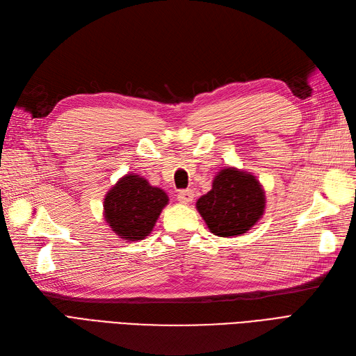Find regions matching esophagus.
Returning a JSON list of instances; mask_svg holds the SVG:
<instances>
[{
  "mask_svg": "<svg viewBox=\"0 0 356 356\" xmlns=\"http://www.w3.org/2000/svg\"><path fill=\"white\" fill-rule=\"evenodd\" d=\"M177 197L181 203H190L193 200V197H195V193H193V190H181V191H178Z\"/></svg>",
  "mask_w": 356,
  "mask_h": 356,
  "instance_id": "esophagus-1",
  "label": "esophagus"
}]
</instances>
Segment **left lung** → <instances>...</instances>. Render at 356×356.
Returning <instances> with one entry per match:
<instances>
[{"label":"left lung","instance_id":"8db88e82","mask_svg":"<svg viewBox=\"0 0 356 356\" xmlns=\"http://www.w3.org/2000/svg\"><path fill=\"white\" fill-rule=\"evenodd\" d=\"M264 190L254 175L225 168L215 177L212 190L202 196L196 208L209 230L220 236L243 234L261 218Z\"/></svg>","mask_w":356,"mask_h":356}]
</instances>
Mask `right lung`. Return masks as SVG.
I'll return each mask as SVG.
<instances>
[{
  "mask_svg": "<svg viewBox=\"0 0 356 356\" xmlns=\"http://www.w3.org/2000/svg\"><path fill=\"white\" fill-rule=\"evenodd\" d=\"M168 195L139 175H126L106 193L104 215L114 233L124 241H143L152 233Z\"/></svg>",
  "mask_w": 356,
  "mask_h": 356,
  "instance_id": "obj_1",
  "label": "right lung"
}]
</instances>
